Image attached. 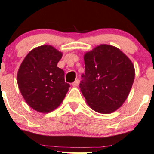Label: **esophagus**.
Segmentation results:
<instances>
[{
	"instance_id": "obj_1",
	"label": "esophagus",
	"mask_w": 154,
	"mask_h": 154,
	"mask_svg": "<svg viewBox=\"0 0 154 154\" xmlns=\"http://www.w3.org/2000/svg\"><path fill=\"white\" fill-rule=\"evenodd\" d=\"M79 85V79H75V82L72 83V87H77Z\"/></svg>"
}]
</instances>
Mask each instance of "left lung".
<instances>
[{
  "label": "left lung",
  "mask_w": 154,
  "mask_h": 154,
  "mask_svg": "<svg viewBox=\"0 0 154 154\" xmlns=\"http://www.w3.org/2000/svg\"><path fill=\"white\" fill-rule=\"evenodd\" d=\"M85 72L79 88L95 112L109 114L127 100L135 78L131 60L112 45H100L85 54Z\"/></svg>",
  "instance_id": "1"
}]
</instances>
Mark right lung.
I'll list each match as a JSON object with an SVG mask.
<instances>
[{"label": "right lung", "mask_w": 154, "mask_h": 154, "mask_svg": "<svg viewBox=\"0 0 154 154\" xmlns=\"http://www.w3.org/2000/svg\"><path fill=\"white\" fill-rule=\"evenodd\" d=\"M62 53L51 45L33 48L22 61L17 75L21 94L32 109L48 113L58 107L69 88L64 71L57 67Z\"/></svg>", "instance_id": "add662e5"}]
</instances>
